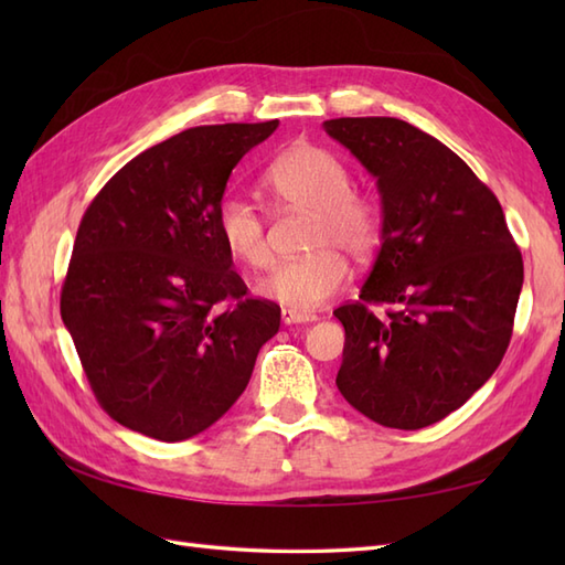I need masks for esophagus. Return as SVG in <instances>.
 <instances>
[{"instance_id":"34e87169","label":"esophagus","mask_w":565,"mask_h":565,"mask_svg":"<svg viewBox=\"0 0 565 565\" xmlns=\"http://www.w3.org/2000/svg\"><path fill=\"white\" fill-rule=\"evenodd\" d=\"M316 316H308V313H296V310L284 308L281 310V322L284 326H301V322H316Z\"/></svg>"}]
</instances>
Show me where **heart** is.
<instances>
[{
  "instance_id": "heart-1",
  "label": "heart",
  "mask_w": 565,
  "mask_h": 565,
  "mask_svg": "<svg viewBox=\"0 0 565 565\" xmlns=\"http://www.w3.org/2000/svg\"><path fill=\"white\" fill-rule=\"evenodd\" d=\"M264 184L289 206L313 213L308 257L281 262L257 284L259 296L274 303L313 313L347 281V262L369 259L381 245L383 211L379 201L354 191L347 164L326 148L298 142L276 158ZM215 227L225 249L252 269L267 267L271 255L264 237V218L243 194H227L215 209Z\"/></svg>"
}]
</instances>
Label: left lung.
<instances>
[{
    "label": "left lung",
    "mask_w": 565,
    "mask_h": 565,
    "mask_svg": "<svg viewBox=\"0 0 565 565\" xmlns=\"http://www.w3.org/2000/svg\"><path fill=\"white\" fill-rule=\"evenodd\" d=\"M326 134L376 179L383 237L344 326L338 388L383 427L419 429L493 376L512 338L524 267L505 213L471 167L401 118H332ZM371 302L396 306L381 321Z\"/></svg>",
    "instance_id": "obj_1"
}]
</instances>
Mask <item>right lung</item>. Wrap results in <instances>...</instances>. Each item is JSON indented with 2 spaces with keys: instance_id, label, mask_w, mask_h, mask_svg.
Masks as SVG:
<instances>
[{
  "instance_id": "right-lung-1",
  "label": "right lung",
  "mask_w": 565,
  "mask_h": 565,
  "mask_svg": "<svg viewBox=\"0 0 565 565\" xmlns=\"http://www.w3.org/2000/svg\"><path fill=\"white\" fill-rule=\"evenodd\" d=\"M276 126L182 130L121 167L84 213L60 316L118 425L196 437L231 411L279 332L281 308L247 298L215 227L233 167Z\"/></svg>"
}]
</instances>
